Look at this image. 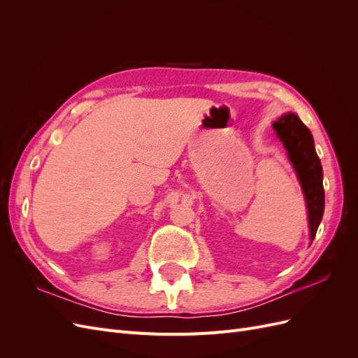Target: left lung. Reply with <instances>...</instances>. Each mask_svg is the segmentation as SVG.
<instances>
[{"mask_svg":"<svg viewBox=\"0 0 358 358\" xmlns=\"http://www.w3.org/2000/svg\"><path fill=\"white\" fill-rule=\"evenodd\" d=\"M272 127L278 138L287 149L288 159L296 171L303 196H305L309 239L312 243L324 215L322 167L315 146H313V137L309 128L300 121L296 113L282 115L272 124Z\"/></svg>","mask_w":358,"mask_h":358,"instance_id":"8db88e82","label":"left lung"}]
</instances>
